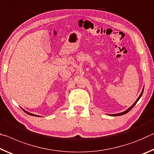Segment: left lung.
Wrapping results in <instances>:
<instances>
[{
	"label": "left lung",
	"instance_id": "obj_1",
	"mask_svg": "<svg viewBox=\"0 0 154 154\" xmlns=\"http://www.w3.org/2000/svg\"><path fill=\"white\" fill-rule=\"evenodd\" d=\"M143 90H144V87H143V90H142V91H141V94H140V95H139V97H138V99L135 101V102L134 103V104H133L132 106H131L130 107V108H128L127 110H125V111H123V112H120V113H117V114H108V115H110V116H121V115H125V114H126V113H128V112L130 111V110L132 109V108L134 106L136 105V104H137V102L138 100H139V99L141 97V96H142V95H143Z\"/></svg>",
	"mask_w": 154,
	"mask_h": 154
}]
</instances>
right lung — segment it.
<instances>
[{
	"label": "right lung",
	"mask_w": 154,
	"mask_h": 154,
	"mask_svg": "<svg viewBox=\"0 0 154 154\" xmlns=\"http://www.w3.org/2000/svg\"><path fill=\"white\" fill-rule=\"evenodd\" d=\"M22 110H24V111L26 113V114H28V115H31V116H35V117H40V116H39V115H34V114H32V113H31V112H27V111H26V110H24L23 108H22Z\"/></svg>",
	"instance_id": "add662e5"
}]
</instances>
